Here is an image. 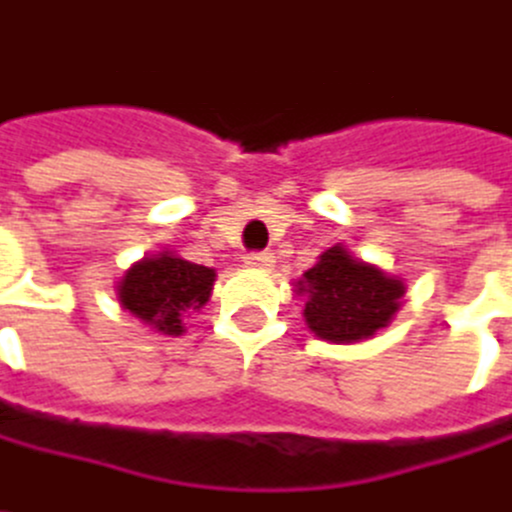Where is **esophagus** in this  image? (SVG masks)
Here are the masks:
<instances>
[{
  "mask_svg": "<svg viewBox=\"0 0 512 512\" xmlns=\"http://www.w3.org/2000/svg\"><path fill=\"white\" fill-rule=\"evenodd\" d=\"M244 265L247 268H256V271H268L274 265V256L271 253H247L244 256Z\"/></svg>",
  "mask_w": 512,
  "mask_h": 512,
  "instance_id": "1",
  "label": "esophagus"
}]
</instances>
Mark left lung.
I'll return each mask as SVG.
<instances>
[{
  "instance_id": "1",
  "label": "left lung",
  "mask_w": 512,
  "mask_h": 512,
  "mask_svg": "<svg viewBox=\"0 0 512 512\" xmlns=\"http://www.w3.org/2000/svg\"><path fill=\"white\" fill-rule=\"evenodd\" d=\"M306 300V327L333 345H353L389 327L404 303L407 286L401 277L356 259L345 244L318 256V262L294 283Z\"/></svg>"
}]
</instances>
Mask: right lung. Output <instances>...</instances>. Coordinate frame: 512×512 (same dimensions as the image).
<instances>
[{"instance_id":"obj_1","label":"right lung","mask_w":512,"mask_h":512,"mask_svg":"<svg viewBox=\"0 0 512 512\" xmlns=\"http://www.w3.org/2000/svg\"><path fill=\"white\" fill-rule=\"evenodd\" d=\"M215 277V268L159 250L135 262L114 288L120 306L144 327L161 336H182L185 321L209 303Z\"/></svg>"}]
</instances>
